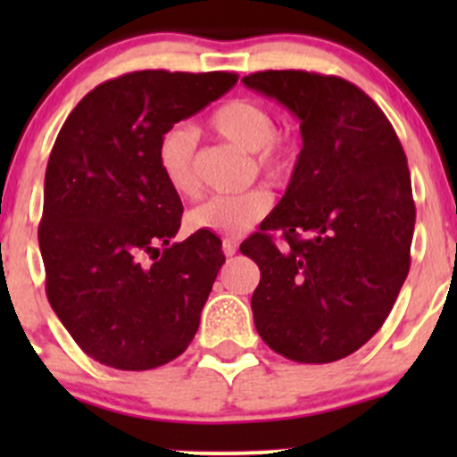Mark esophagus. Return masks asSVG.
I'll list each match as a JSON object with an SVG mask.
<instances>
[{
    "label": "esophagus",
    "mask_w": 457,
    "mask_h": 457,
    "mask_svg": "<svg viewBox=\"0 0 457 457\" xmlns=\"http://www.w3.org/2000/svg\"><path fill=\"white\" fill-rule=\"evenodd\" d=\"M237 252H238L237 241H232V238H223V254L225 256H234Z\"/></svg>",
    "instance_id": "obj_1"
}]
</instances>
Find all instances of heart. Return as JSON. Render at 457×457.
I'll return each mask as SVG.
<instances>
[{
    "label": "heart",
    "instance_id": "1",
    "mask_svg": "<svg viewBox=\"0 0 457 457\" xmlns=\"http://www.w3.org/2000/svg\"><path fill=\"white\" fill-rule=\"evenodd\" d=\"M212 130L241 150L252 152V163L267 181L285 183L292 177L298 159V145L289 135L276 132V117L267 105L252 99H232L214 110L207 119ZM195 132L174 126L163 132L156 145V163L161 174L177 195L195 196L199 179L195 170ZM271 207L270 192L262 187L238 195L212 196L190 212L192 229L214 232L220 237H238L254 228Z\"/></svg>",
    "mask_w": 457,
    "mask_h": 457
}]
</instances>
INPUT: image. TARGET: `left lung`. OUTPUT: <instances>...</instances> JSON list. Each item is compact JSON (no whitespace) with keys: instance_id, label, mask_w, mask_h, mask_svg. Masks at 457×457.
I'll return each mask as SVG.
<instances>
[{"instance_id":"1","label":"left lung","mask_w":457,"mask_h":457,"mask_svg":"<svg viewBox=\"0 0 457 457\" xmlns=\"http://www.w3.org/2000/svg\"><path fill=\"white\" fill-rule=\"evenodd\" d=\"M243 84L292 110L303 137L287 192L241 245L261 270L256 331L294 362L340 361L380 329L409 274L407 156L376 101L343 77L265 71Z\"/></svg>"}]
</instances>
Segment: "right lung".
I'll list each match as a JSON object with an SVG mask.
<instances>
[{"instance_id":"1","label":"right lung","mask_w":457,"mask_h":457,"mask_svg":"<svg viewBox=\"0 0 457 457\" xmlns=\"http://www.w3.org/2000/svg\"><path fill=\"white\" fill-rule=\"evenodd\" d=\"M237 81L234 72H128L87 92L59 130L39 223L46 296L101 365L154 370L199 329L225 256L203 229L170 243L183 205L156 145Z\"/></svg>"}]
</instances>
